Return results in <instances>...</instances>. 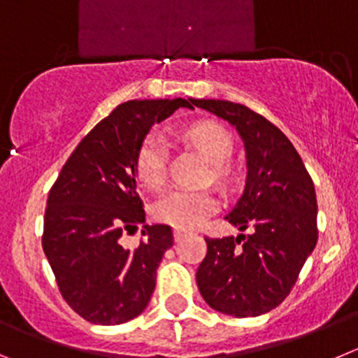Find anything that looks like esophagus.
<instances>
[{
    "label": "esophagus",
    "instance_id": "obj_1",
    "mask_svg": "<svg viewBox=\"0 0 358 358\" xmlns=\"http://www.w3.org/2000/svg\"><path fill=\"white\" fill-rule=\"evenodd\" d=\"M187 235V230H182V228H175V241H182Z\"/></svg>",
    "mask_w": 358,
    "mask_h": 358
}]
</instances>
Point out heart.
Returning <instances> with one entry per match:
<instances>
[{
    "mask_svg": "<svg viewBox=\"0 0 358 358\" xmlns=\"http://www.w3.org/2000/svg\"><path fill=\"white\" fill-rule=\"evenodd\" d=\"M187 143L194 144L207 160L214 162L215 178H227L228 167L224 160L234 150L231 134L223 124L214 121H198L182 130ZM135 175L150 189H159L167 175V148L157 134L148 135L135 155ZM217 198L208 191L175 189L155 203V217L171 227L191 230L199 227L210 214L217 210Z\"/></svg>",
    "mask_w": 358,
    "mask_h": 358,
    "instance_id": "obj_1",
    "label": "heart"
}]
</instances>
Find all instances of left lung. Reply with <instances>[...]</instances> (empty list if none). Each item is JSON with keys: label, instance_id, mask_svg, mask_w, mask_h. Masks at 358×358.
<instances>
[{"label": "left lung", "instance_id": "1", "mask_svg": "<svg viewBox=\"0 0 358 358\" xmlns=\"http://www.w3.org/2000/svg\"><path fill=\"white\" fill-rule=\"evenodd\" d=\"M194 105L227 119L243 137L246 187L227 219L250 230L205 239L198 289L223 314H266L287 298L317 243L314 182L291 141L264 115L224 99H194Z\"/></svg>", "mask_w": 358, "mask_h": 358}]
</instances>
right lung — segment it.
<instances>
[{
  "label": "right lung",
  "mask_w": 358,
  "mask_h": 358,
  "mask_svg": "<svg viewBox=\"0 0 358 358\" xmlns=\"http://www.w3.org/2000/svg\"><path fill=\"white\" fill-rule=\"evenodd\" d=\"M192 105L180 98L119 105L83 137L51 187L43 250L62 298L89 323H127L150 303L173 230L144 224L139 246H121L123 234L146 219L135 155L151 124Z\"/></svg>",
  "instance_id": "obj_1"
}]
</instances>
